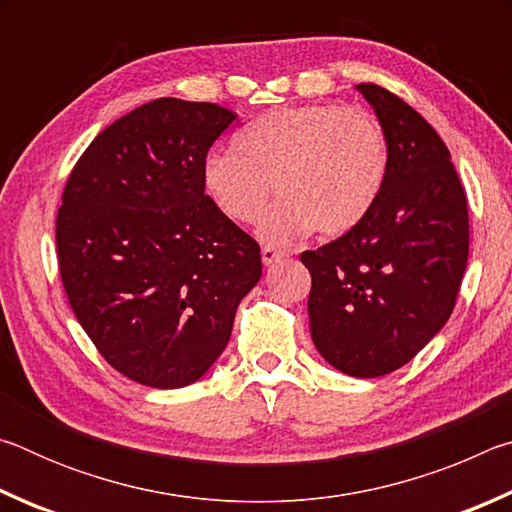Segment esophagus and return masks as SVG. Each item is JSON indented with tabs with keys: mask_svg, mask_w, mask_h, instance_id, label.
Returning <instances> with one entry per match:
<instances>
[{
	"mask_svg": "<svg viewBox=\"0 0 512 512\" xmlns=\"http://www.w3.org/2000/svg\"><path fill=\"white\" fill-rule=\"evenodd\" d=\"M282 257H284L282 250H275L273 246H264V248H262V262H264L266 266H271L273 262H277V259H282Z\"/></svg>",
	"mask_w": 512,
	"mask_h": 512,
	"instance_id": "1",
	"label": "esophagus"
}]
</instances>
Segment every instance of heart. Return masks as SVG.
Returning a JSON list of instances; mask_svg holds the SVG:
<instances>
[{
    "instance_id": "b5f03b06",
    "label": "heart",
    "mask_w": 512,
    "mask_h": 512,
    "mask_svg": "<svg viewBox=\"0 0 512 512\" xmlns=\"http://www.w3.org/2000/svg\"><path fill=\"white\" fill-rule=\"evenodd\" d=\"M391 149L379 121L363 110L311 103L266 112L235 135V151H212L203 187L223 216L259 223L268 244L314 230L339 237L366 219L384 192Z\"/></svg>"
}]
</instances>
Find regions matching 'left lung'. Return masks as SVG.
Here are the masks:
<instances>
[{
  "instance_id": "left-lung-1",
  "label": "left lung",
  "mask_w": 512,
  "mask_h": 512,
  "mask_svg": "<svg viewBox=\"0 0 512 512\" xmlns=\"http://www.w3.org/2000/svg\"><path fill=\"white\" fill-rule=\"evenodd\" d=\"M357 90L391 149L386 187L357 228L300 259L311 273L316 350L336 370L368 379L409 363L452 316L470 221L452 155L429 121L375 83Z\"/></svg>"
}]
</instances>
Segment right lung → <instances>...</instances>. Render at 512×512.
<instances>
[{"mask_svg": "<svg viewBox=\"0 0 512 512\" xmlns=\"http://www.w3.org/2000/svg\"><path fill=\"white\" fill-rule=\"evenodd\" d=\"M237 115L155 99L101 131L56 216L60 280L90 341L151 388L201 379L262 277L259 244L203 187L207 151Z\"/></svg>", "mask_w": 512, "mask_h": 512, "instance_id": "add662e5", "label": "right lung"}]
</instances>
